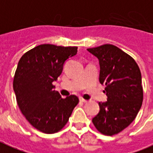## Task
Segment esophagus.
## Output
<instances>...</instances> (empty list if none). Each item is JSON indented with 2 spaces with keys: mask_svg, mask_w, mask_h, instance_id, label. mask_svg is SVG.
<instances>
[{
  "mask_svg": "<svg viewBox=\"0 0 153 153\" xmlns=\"http://www.w3.org/2000/svg\"><path fill=\"white\" fill-rule=\"evenodd\" d=\"M80 101L82 102H87V100H85V99H83V98H80Z\"/></svg>",
  "mask_w": 153,
  "mask_h": 153,
  "instance_id": "esophagus-1",
  "label": "esophagus"
}]
</instances>
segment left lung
I'll return each instance as SVG.
<instances>
[{
  "mask_svg": "<svg viewBox=\"0 0 153 153\" xmlns=\"http://www.w3.org/2000/svg\"><path fill=\"white\" fill-rule=\"evenodd\" d=\"M87 51L100 61V81L108 96L107 102H99L100 111L92 122L102 134L114 135L130 126L142 106L140 69L132 57L113 45Z\"/></svg>",
  "mask_w": 153,
  "mask_h": 153,
  "instance_id": "1",
  "label": "left lung"
}]
</instances>
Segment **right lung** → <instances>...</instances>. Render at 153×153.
Here are the masks:
<instances>
[{"label":"right lung","instance_id":"add662e5","mask_svg":"<svg viewBox=\"0 0 153 153\" xmlns=\"http://www.w3.org/2000/svg\"><path fill=\"white\" fill-rule=\"evenodd\" d=\"M76 53V46L43 44L26 52L19 61L13 81L18 105L27 121L43 133L62 130L79 102L73 94L63 99L53 85L66 60Z\"/></svg>","mask_w":153,"mask_h":153}]
</instances>
